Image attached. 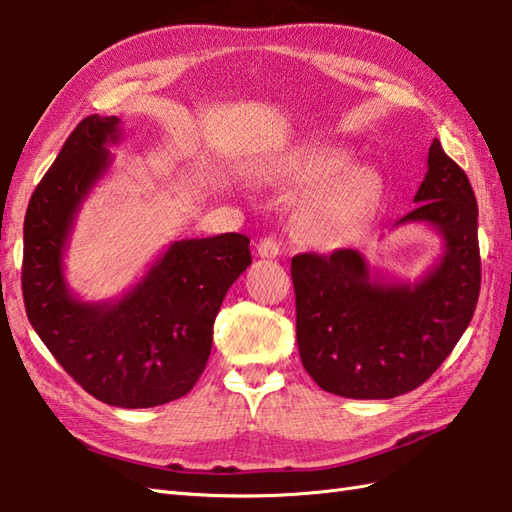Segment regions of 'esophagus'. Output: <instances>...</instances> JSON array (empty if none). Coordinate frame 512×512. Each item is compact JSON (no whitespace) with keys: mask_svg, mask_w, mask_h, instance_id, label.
<instances>
[{"mask_svg":"<svg viewBox=\"0 0 512 512\" xmlns=\"http://www.w3.org/2000/svg\"><path fill=\"white\" fill-rule=\"evenodd\" d=\"M280 254V245L274 236H265L263 241L258 243V256L260 258H276Z\"/></svg>","mask_w":512,"mask_h":512,"instance_id":"obj_1","label":"esophagus"}]
</instances>
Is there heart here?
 Returning a JSON list of instances; mask_svg holds the SVG:
<instances>
[{
    "instance_id": "b5f03b06",
    "label": "heart",
    "mask_w": 512,
    "mask_h": 512,
    "mask_svg": "<svg viewBox=\"0 0 512 512\" xmlns=\"http://www.w3.org/2000/svg\"><path fill=\"white\" fill-rule=\"evenodd\" d=\"M352 155L342 146L313 144L293 151L269 170V179L289 188H317L293 219L304 243L331 247L357 230L377 206L381 184L368 166H350Z\"/></svg>"
}]
</instances>
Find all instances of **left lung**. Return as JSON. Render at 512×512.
<instances>
[{
	"mask_svg": "<svg viewBox=\"0 0 512 512\" xmlns=\"http://www.w3.org/2000/svg\"><path fill=\"white\" fill-rule=\"evenodd\" d=\"M394 227L425 223L445 252L416 282L385 280L359 249L291 260L295 335L304 370L346 399H394L449 357L480 295L478 203L464 170L431 142L427 175Z\"/></svg>",
	"mask_w": 512,
	"mask_h": 512,
	"instance_id": "left-lung-1",
	"label": "left lung"
}]
</instances>
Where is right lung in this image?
I'll list each match as a JSON object with an SVG mask.
<instances>
[{
	"label": "right lung",
	"instance_id": "obj_1",
	"mask_svg": "<svg viewBox=\"0 0 512 512\" xmlns=\"http://www.w3.org/2000/svg\"><path fill=\"white\" fill-rule=\"evenodd\" d=\"M120 133L116 116L85 118L34 188L21 291L32 328L63 370L98 401L138 410L192 390L210 357L214 317L252 254L249 238L236 232L181 238L122 298L78 300L65 282L63 254Z\"/></svg>",
	"mask_w": 512,
	"mask_h": 512
}]
</instances>
